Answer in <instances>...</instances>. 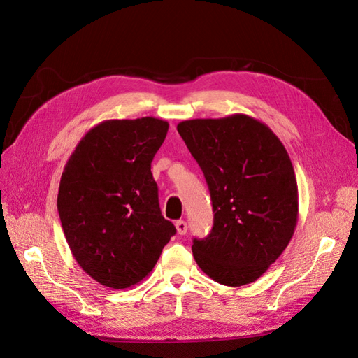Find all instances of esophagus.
Wrapping results in <instances>:
<instances>
[{"instance_id": "1", "label": "esophagus", "mask_w": 358, "mask_h": 358, "mask_svg": "<svg viewBox=\"0 0 358 358\" xmlns=\"http://www.w3.org/2000/svg\"><path fill=\"white\" fill-rule=\"evenodd\" d=\"M176 231H178V234H180V236H183L187 233V230H188V227H187V222L185 221H182V220H179V221H176Z\"/></svg>"}]
</instances>
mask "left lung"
Here are the masks:
<instances>
[{
    "label": "left lung",
    "instance_id": "left-lung-1",
    "mask_svg": "<svg viewBox=\"0 0 358 358\" xmlns=\"http://www.w3.org/2000/svg\"><path fill=\"white\" fill-rule=\"evenodd\" d=\"M178 131L209 185L213 227L192 255L216 282L251 284L288 246L299 218L297 180L287 149L266 124L236 113L191 119Z\"/></svg>",
    "mask_w": 358,
    "mask_h": 358
}]
</instances>
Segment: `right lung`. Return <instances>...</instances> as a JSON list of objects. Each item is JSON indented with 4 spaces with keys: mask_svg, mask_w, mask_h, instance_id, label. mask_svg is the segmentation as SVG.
I'll use <instances>...</instances> for the list:
<instances>
[{
    "mask_svg": "<svg viewBox=\"0 0 358 358\" xmlns=\"http://www.w3.org/2000/svg\"><path fill=\"white\" fill-rule=\"evenodd\" d=\"M169 122L146 116L95 125L64 167L58 213L70 251L96 282L133 287L155 267L175 225L150 173Z\"/></svg>",
    "mask_w": 358,
    "mask_h": 358,
    "instance_id": "obj_1",
    "label": "right lung"
}]
</instances>
